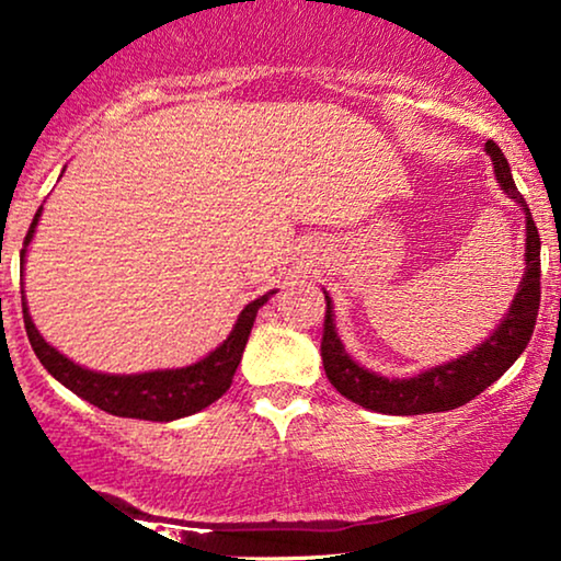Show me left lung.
<instances>
[{
    "label": "left lung",
    "mask_w": 561,
    "mask_h": 561,
    "mask_svg": "<svg viewBox=\"0 0 561 561\" xmlns=\"http://www.w3.org/2000/svg\"><path fill=\"white\" fill-rule=\"evenodd\" d=\"M485 152L493 160L495 181L508 198H513L526 214V267L520 278L518 294L513 296L511 309L505 311L501 324L485 342L459 355L451 363H442L428 370H421L411 378H386L367 370L344 350L334 324V304L327 296V319L324 336H321V359H324V373L332 386L340 390L352 403L370 409L375 413H388V416H416V413H439L451 411L459 405L470 403L474 396L501 378L508 367L520 357L531 340L536 327V313L541 301V240L539 229L531 219V209L518 194L516 181L511 175V165L503 150L493 140L485 142Z\"/></svg>",
    "instance_id": "1"
}]
</instances>
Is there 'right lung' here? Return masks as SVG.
<instances>
[{
  "label": "right lung",
  "instance_id": "right-lung-1",
  "mask_svg": "<svg viewBox=\"0 0 561 561\" xmlns=\"http://www.w3.org/2000/svg\"><path fill=\"white\" fill-rule=\"evenodd\" d=\"M43 206L37 209L33 225L27 229L25 248L20 252V267L25 273V255L27 244L33 242L37 219H41ZM275 290H267L265 296L250 301L237 317L232 332L217 350L186 367H171V370H150V373H133V375H114L89 370L43 340L30 317L25 288H22V313H25L27 340L33 344L37 359H41L45 370L56 378L60 386L73 390L76 396L89 401L96 409H102L112 416L122 419H142V421H175L191 413H198L206 405H211L221 398L232 386V378L240 365L244 344L255 324L257 309H263Z\"/></svg>",
  "mask_w": 561,
  "mask_h": 561
}]
</instances>
